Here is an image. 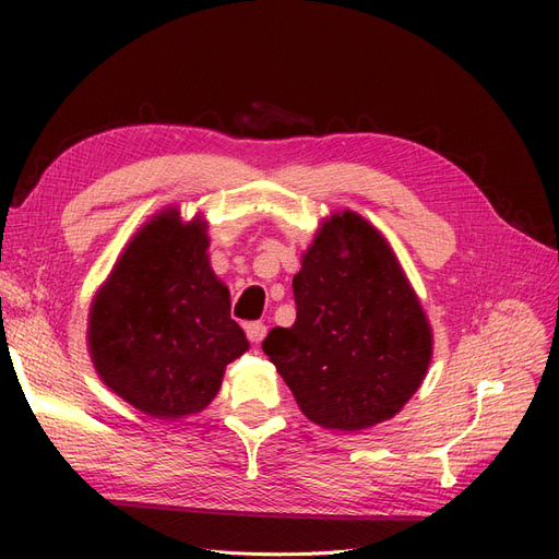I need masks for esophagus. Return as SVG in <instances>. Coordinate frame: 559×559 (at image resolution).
Wrapping results in <instances>:
<instances>
[{
    "label": "esophagus",
    "instance_id": "obj_1",
    "mask_svg": "<svg viewBox=\"0 0 559 559\" xmlns=\"http://www.w3.org/2000/svg\"><path fill=\"white\" fill-rule=\"evenodd\" d=\"M245 331H247V337H249V341H251L253 345L263 343V337H265V333H267L265 324H261V321H249V324L245 326Z\"/></svg>",
    "mask_w": 559,
    "mask_h": 559
}]
</instances>
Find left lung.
I'll return each instance as SVG.
<instances>
[{"instance_id":"left-lung-1","label":"left lung","mask_w":559,"mask_h":559,"mask_svg":"<svg viewBox=\"0 0 559 559\" xmlns=\"http://www.w3.org/2000/svg\"><path fill=\"white\" fill-rule=\"evenodd\" d=\"M296 321L263 352L300 413L335 431L392 419L425 380L433 333L384 235L352 210L321 222L294 277Z\"/></svg>"}]
</instances>
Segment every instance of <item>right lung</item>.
I'll list each match as a JSON object with an SVG mask.
<instances>
[{"label":"right lung","mask_w":559,"mask_h":559,"mask_svg":"<svg viewBox=\"0 0 559 559\" xmlns=\"http://www.w3.org/2000/svg\"><path fill=\"white\" fill-rule=\"evenodd\" d=\"M207 222L165 207L132 235L88 314L91 361L116 396L156 419L207 408L249 349L210 265Z\"/></svg>","instance_id":"add662e5"}]
</instances>
